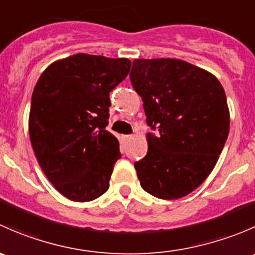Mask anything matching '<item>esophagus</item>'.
Listing matches in <instances>:
<instances>
[{"mask_svg": "<svg viewBox=\"0 0 255 255\" xmlns=\"http://www.w3.org/2000/svg\"><path fill=\"white\" fill-rule=\"evenodd\" d=\"M132 138H133V135H125L126 140H129V139H132Z\"/></svg>", "mask_w": 255, "mask_h": 255, "instance_id": "1", "label": "esophagus"}]
</instances>
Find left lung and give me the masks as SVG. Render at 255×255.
Instances as JSON below:
<instances>
[{
    "label": "left lung",
    "mask_w": 255,
    "mask_h": 255,
    "mask_svg": "<svg viewBox=\"0 0 255 255\" xmlns=\"http://www.w3.org/2000/svg\"><path fill=\"white\" fill-rule=\"evenodd\" d=\"M129 78L154 130L134 164L140 185L158 199L186 196L210 175L227 140L225 90L212 74L179 59H135Z\"/></svg>",
    "instance_id": "obj_1"
}]
</instances>
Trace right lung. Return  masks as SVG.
<instances>
[{
	"instance_id": "1",
	"label": "right lung",
	"mask_w": 255,
	"mask_h": 255,
	"mask_svg": "<svg viewBox=\"0 0 255 255\" xmlns=\"http://www.w3.org/2000/svg\"><path fill=\"white\" fill-rule=\"evenodd\" d=\"M130 64L75 54L49 65L33 90V150L49 181L71 201H92L109 190L121 158L117 138L106 130L110 92L127 78Z\"/></svg>"
}]
</instances>
